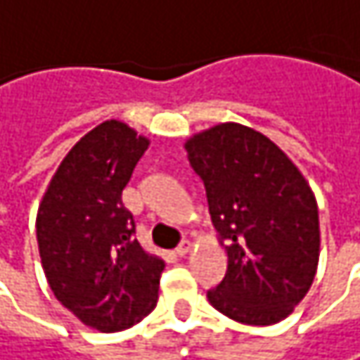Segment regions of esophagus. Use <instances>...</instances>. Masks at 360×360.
<instances>
[{"mask_svg": "<svg viewBox=\"0 0 360 360\" xmlns=\"http://www.w3.org/2000/svg\"><path fill=\"white\" fill-rule=\"evenodd\" d=\"M191 252V242H182V244L176 248V254L178 256H186Z\"/></svg>", "mask_w": 360, "mask_h": 360, "instance_id": "34e87169", "label": "esophagus"}]
</instances>
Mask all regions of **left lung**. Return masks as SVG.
Listing matches in <instances>:
<instances>
[{"instance_id": "1", "label": "left lung", "mask_w": 360, "mask_h": 360, "mask_svg": "<svg viewBox=\"0 0 360 360\" xmlns=\"http://www.w3.org/2000/svg\"><path fill=\"white\" fill-rule=\"evenodd\" d=\"M227 272L209 303L248 326L285 320L309 291L320 258L318 202L297 166L262 133L221 122L186 141Z\"/></svg>"}]
</instances>
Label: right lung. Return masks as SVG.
Masks as SVG:
<instances>
[{
  "label": "right lung",
  "mask_w": 360,
  "mask_h": 360,
  "mask_svg": "<svg viewBox=\"0 0 360 360\" xmlns=\"http://www.w3.org/2000/svg\"><path fill=\"white\" fill-rule=\"evenodd\" d=\"M147 147L129 124L106 120L71 147L40 200L37 240L49 287L100 332L131 328L158 303L166 264L135 240L122 205Z\"/></svg>",
  "instance_id": "1"
}]
</instances>
